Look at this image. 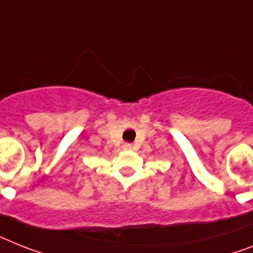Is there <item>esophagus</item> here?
I'll return each mask as SVG.
<instances>
[{
  "label": "esophagus",
  "instance_id": "34e87169",
  "mask_svg": "<svg viewBox=\"0 0 253 253\" xmlns=\"http://www.w3.org/2000/svg\"><path fill=\"white\" fill-rule=\"evenodd\" d=\"M125 150H130L131 149V143H125L124 146H123Z\"/></svg>",
  "mask_w": 253,
  "mask_h": 253
}]
</instances>
